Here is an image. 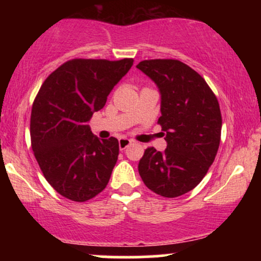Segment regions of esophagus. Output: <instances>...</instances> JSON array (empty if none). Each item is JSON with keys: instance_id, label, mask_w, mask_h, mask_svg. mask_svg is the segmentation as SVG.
<instances>
[{"instance_id": "esophagus-1", "label": "esophagus", "mask_w": 261, "mask_h": 261, "mask_svg": "<svg viewBox=\"0 0 261 261\" xmlns=\"http://www.w3.org/2000/svg\"><path fill=\"white\" fill-rule=\"evenodd\" d=\"M131 142H133V141H131L130 139H126V137H124V139H120V140H119V148H120L121 151H124L125 148H127L128 146L131 145Z\"/></svg>"}]
</instances>
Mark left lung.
<instances>
[{
	"label": "left lung",
	"mask_w": 261,
	"mask_h": 261,
	"mask_svg": "<svg viewBox=\"0 0 261 261\" xmlns=\"http://www.w3.org/2000/svg\"><path fill=\"white\" fill-rule=\"evenodd\" d=\"M161 92L158 124L167 148H146L139 173L149 190L164 197L187 194L202 180L221 141L220 104L206 81L179 60H143L136 66Z\"/></svg>",
	"instance_id": "1"
}]
</instances>
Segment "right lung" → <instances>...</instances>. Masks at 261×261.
I'll return each instance as SVG.
<instances>
[{
  "label": "right lung",
  "mask_w": 261,
  "mask_h": 261,
  "mask_svg": "<svg viewBox=\"0 0 261 261\" xmlns=\"http://www.w3.org/2000/svg\"><path fill=\"white\" fill-rule=\"evenodd\" d=\"M133 64V59H73L39 89L32 107V148L45 179L66 199L85 202L109 181L119 142L98 139L88 121Z\"/></svg>",
  "instance_id": "1"
}]
</instances>
